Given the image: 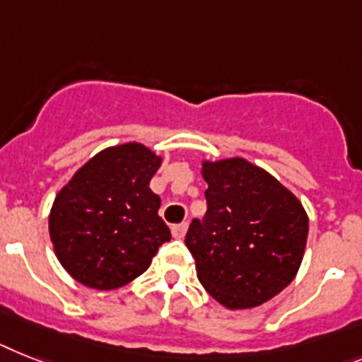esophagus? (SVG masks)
Returning a JSON list of instances; mask_svg holds the SVG:
<instances>
[{
  "instance_id": "esophagus-1",
  "label": "esophagus",
  "mask_w": 362,
  "mask_h": 362,
  "mask_svg": "<svg viewBox=\"0 0 362 362\" xmlns=\"http://www.w3.org/2000/svg\"><path fill=\"white\" fill-rule=\"evenodd\" d=\"M187 229H188L187 222L175 223V226H172V235H174V238H183L185 233H187Z\"/></svg>"
}]
</instances>
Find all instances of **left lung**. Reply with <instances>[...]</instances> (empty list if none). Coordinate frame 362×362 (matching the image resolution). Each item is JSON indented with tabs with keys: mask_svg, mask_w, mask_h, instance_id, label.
<instances>
[{
	"mask_svg": "<svg viewBox=\"0 0 362 362\" xmlns=\"http://www.w3.org/2000/svg\"><path fill=\"white\" fill-rule=\"evenodd\" d=\"M207 213L192 220L185 244L198 279L228 309L272 300L296 277L309 218L301 202L267 170L242 157L203 160Z\"/></svg>",
	"mask_w": 362,
	"mask_h": 362,
	"instance_id": "1",
	"label": "left lung"
}]
</instances>
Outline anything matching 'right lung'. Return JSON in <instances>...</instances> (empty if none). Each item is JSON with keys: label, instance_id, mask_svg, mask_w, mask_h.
Wrapping results in <instances>:
<instances>
[{"label": "right lung", "instance_id": "obj_1", "mask_svg": "<svg viewBox=\"0 0 362 362\" xmlns=\"http://www.w3.org/2000/svg\"><path fill=\"white\" fill-rule=\"evenodd\" d=\"M163 157L139 142L95 153L59 190L49 237L62 264L81 285L115 291L144 274L172 238L149 188Z\"/></svg>", "mask_w": 362, "mask_h": 362}]
</instances>
